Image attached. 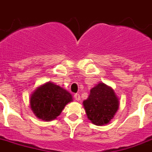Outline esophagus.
<instances>
[{
  "label": "esophagus",
  "mask_w": 152,
  "mask_h": 152,
  "mask_svg": "<svg viewBox=\"0 0 152 152\" xmlns=\"http://www.w3.org/2000/svg\"><path fill=\"white\" fill-rule=\"evenodd\" d=\"M74 98H75V99L76 100V101H80V94H78V93H76V94L74 95Z\"/></svg>",
  "instance_id": "esophagus-1"
}]
</instances>
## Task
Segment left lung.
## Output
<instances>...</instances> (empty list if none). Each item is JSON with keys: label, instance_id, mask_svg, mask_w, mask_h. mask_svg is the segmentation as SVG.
I'll return each instance as SVG.
<instances>
[{"label": "left lung", "instance_id": "8db88e82", "mask_svg": "<svg viewBox=\"0 0 152 152\" xmlns=\"http://www.w3.org/2000/svg\"><path fill=\"white\" fill-rule=\"evenodd\" d=\"M118 105L114 90L102 83L91 89L88 99L83 101L87 117L96 125L109 123L118 110Z\"/></svg>", "mask_w": 152, "mask_h": 152}]
</instances>
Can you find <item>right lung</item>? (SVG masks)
Listing matches in <instances>:
<instances>
[{"mask_svg": "<svg viewBox=\"0 0 152 152\" xmlns=\"http://www.w3.org/2000/svg\"><path fill=\"white\" fill-rule=\"evenodd\" d=\"M72 101V95L51 83L38 87L30 97V107L37 117L50 121L60 115L67 103Z\"/></svg>", "mask_w": 152, "mask_h": 152, "instance_id": "1", "label": "right lung"}]
</instances>
